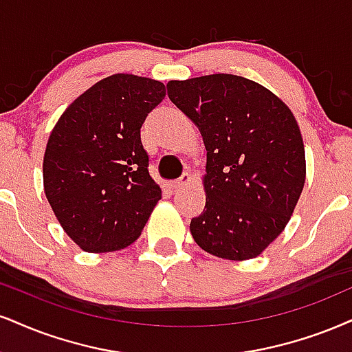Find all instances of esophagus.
I'll list each match as a JSON object with an SVG mask.
<instances>
[{
    "instance_id": "obj_1",
    "label": "esophagus",
    "mask_w": 352,
    "mask_h": 352,
    "mask_svg": "<svg viewBox=\"0 0 352 352\" xmlns=\"http://www.w3.org/2000/svg\"><path fill=\"white\" fill-rule=\"evenodd\" d=\"M190 181V177H189V175H183L179 177V179H175V181H169L168 183V188L169 189H179V188H183L184 184H188Z\"/></svg>"
}]
</instances>
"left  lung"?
<instances>
[{
    "mask_svg": "<svg viewBox=\"0 0 352 352\" xmlns=\"http://www.w3.org/2000/svg\"><path fill=\"white\" fill-rule=\"evenodd\" d=\"M166 88L207 148V199L190 220L194 241L223 259L256 258L285 228L305 184L296 117L276 94L243 76L217 73Z\"/></svg>",
    "mask_w": 352,
    "mask_h": 352,
    "instance_id": "1",
    "label": "left lung"
}]
</instances>
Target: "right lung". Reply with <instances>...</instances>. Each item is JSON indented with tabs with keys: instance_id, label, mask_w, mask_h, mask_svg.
I'll list each match as a JSON object with an SVG mask.
<instances>
[{
	"instance_id": "right-lung-1",
	"label": "right lung",
	"mask_w": 352,
	"mask_h": 352,
	"mask_svg": "<svg viewBox=\"0 0 352 352\" xmlns=\"http://www.w3.org/2000/svg\"><path fill=\"white\" fill-rule=\"evenodd\" d=\"M166 96L160 81L107 76L63 112L43 156V189L67 235L89 253L132 245L162 199L140 129Z\"/></svg>"
}]
</instances>
